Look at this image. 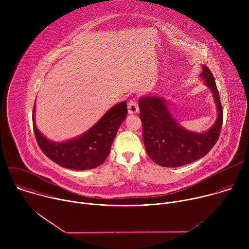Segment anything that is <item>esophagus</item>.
Returning <instances> with one entry per match:
<instances>
[{
  "label": "esophagus",
  "mask_w": 249,
  "mask_h": 249,
  "mask_svg": "<svg viewBox=\"0 0 249 249\" xmlns=\"http://www.w3.org/2000/svg\"><path fill=\"white\" fill-rule=\"evenodd\" d=\"M139 111V106L135 99H132L128 103V113L129 114H135Z\"/></svg>",
  "instance_id": "34e87169"
}]
</instances>
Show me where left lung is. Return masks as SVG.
I'll list each match as a JSON object with an SVG mask.
<instances>
[{
  "label": "left lung",
  "instance_id": "1",
  "mask_svg": "<svg viewBox=\"0 0 249 249\" xmlns=\"http://www.w3.org/2000/svg\"><path fill=\"white\" fill-rule=\"evenodd\" d=\"M201 80L210 89L217 108V119L207 131L197 133L179 125L162 96L144 95L139 99V116L143 124V141L148 156L159 165L177 167L205 157L215 146L223 125V108L215 79L205 65Z\"/></svg>",
  "mask_w": 249,
  "mask_h": 249
}]
</instances>
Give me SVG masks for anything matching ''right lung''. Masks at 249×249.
I'll return each instance as SVG.
<instances>
[{
	"label": "right lung",
	"instance_id": "obj_1",
	"mask_svg": "<svg viewBox=\"0 0 249 249\" xmlns=\"http://www.w3.org/2000/svg\"><path fill=\"white\" fill-rule=\"evenodd\" d=\"M127 112V101L117 103L84 134L68 141L53 142L43 136L35 124L34 104L33 130L39 148L51 160L65 168L87 170L99 166L108 157Z\"/></svg>",
	"mask_w": 249,
	"mask_h": 249
}]
</instances>
